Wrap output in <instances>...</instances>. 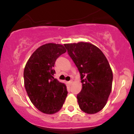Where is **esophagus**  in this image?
<instances>
[{
	"instance_id": "esophagus-1",
	"label": "esophagus",
	"mask_w": 134,
	"mask_h": 134,
	"mask_svg": "<svg viewBox=\"0 0 134 134\" xmlns=\"http://www.w3.org/2000/svg\"><path fill=\"white\" fill-rule=\"evenodd\" d=\"M68 82H69V84H70H70H72V80H71V81H69Z\"/></svg>"
}]
</instances>
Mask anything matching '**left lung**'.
<instances>
[{
    "instance_id": "obj_1",
    "label": "left lung",
    "mask_w": 134,
    "mask_h": 134,
    "mask_svg": "<svg viewBox=\"0 0 134 134\" xmlns=\"http://www.w3.org/2000/svg\"><path fill=\"white\" fill-rule=\"evenodd\" d=\"M64 46L81 75L82 88L77 95L79 108L88 114L98 113L111 91L113 73L108 61L100 49L90 43Z\"/></svg>"
}]
</instances>
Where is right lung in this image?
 <instances>
[{
  "label": "right lung",
  "instance_id": "add662e5",
  "mask_svg": "<svg viewBox=\"0 0 134 134\" xmlns=\"http://www.w3.org/2000/svg\"><path fill=\"white\" fill-rule=\"evenodd\" d=\"M60 44L47 43L33 52L24 70V87L31 101L38 110L53 114L62 108L67 96V87L53 77L55 61L65 53Z\"/></svg>",
  "mask_w": 134,
  "mask_h": 134
}]
</instances>
